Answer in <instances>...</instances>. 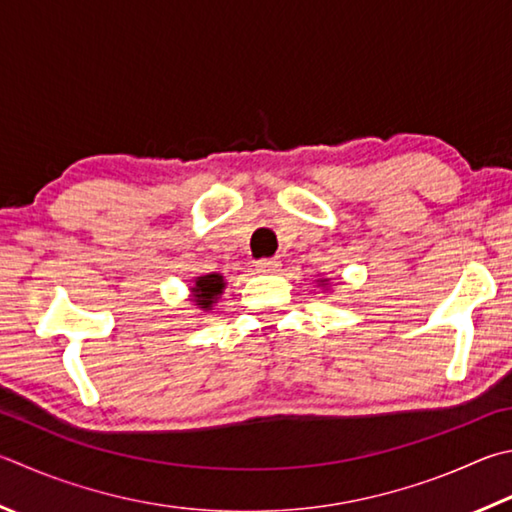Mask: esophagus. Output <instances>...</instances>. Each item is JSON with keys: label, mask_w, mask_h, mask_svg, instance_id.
<instances>
[{"label": "esophagus", "mask_w": 512, "mask_h": 512, "mask_svg": "<svg viewBox=\"0 0 512 512\" xmlns=\"http://www.w3.org/2000/svg\"><path fill=\"white\" fill-rule=\"evenodd\" d=\"M282 262L277 257H271V259H259V262L255 264V268L259 273H277L280 271Z\"/></svg>", "instance_id": "esophagus-1"}]
</instances>
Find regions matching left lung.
<instances>
[{
	"label": "left lung",
	"instance_id": "obj_1",
	"mask_svg": "<svg viewBox=\"0 0 512 512\" xmlns=\"http://www.w3.org/2000/svg\"><path fill=\"white\" fill-rule=\"evenodd\" d=\"M318 284L324 288V291H329V277H320Z\"/></svg>",
	"mask_w": 512,
	"mask_h": 512
}]
</instances>
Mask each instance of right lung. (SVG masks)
Returning a JSON list of instances; mask_svg holds the SVG:
<instances>
[{"label":"right lung","mask_w":512,"mask_h":512,"mask_svg":"<svg viewBox=\"0 0 512 512\" xmlns=\"http://www.w3.org/2000/svg\"><path fill=\"white\" fill-rule=\"evenodd\" d=\"M226 288V280L221 273H210L194 277L190 286V302L197 306L201 313H210L212 306L219 302L221 293Z\"/></svg>","instance_id":"right-lung-1"}]
</instances>
